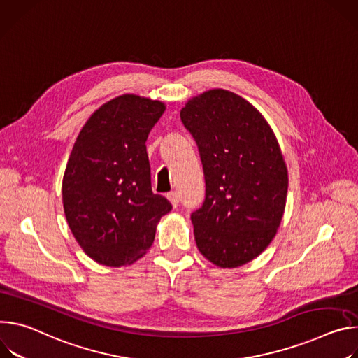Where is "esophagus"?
<instances>
[{"label": "esophagus", "instance_id": "obj_1", "mask_svg": "<svg viewBox=\"0 0 358 358\" xmlns=\"http://www.w3.org/2000/svg\"><path fill=\"white\" fill-rule=\"evenodd\" d=\"M168 199L171 201V203H172L173 208H176V206L179 205V194H178L176 192H169V193H168Z\"/></svg>", "mask_w": 358, "mask_h": 358}]
</instances>
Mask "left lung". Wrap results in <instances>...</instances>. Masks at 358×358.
Listing matches in <instances>:
<instances>
[{
    "mask_svg": "<svg viewBox=\"0 0 358 358\" xmlns=\"http://www.w3.org/2000/svg\"><path fill=\"white\" fill-rule=\"evenodd\" d=\"M205 173V201L190 215L199 252L239 267L257 257L280 226L287 168L271 128L242 96L212 90L180 110Z\"/></svg>",
    "mask_w": 358,
    "mask_h": 358,
    "instance_id": "left-lung-1",
    "label": "left lung"
}]
</instances>
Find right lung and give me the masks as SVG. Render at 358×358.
I'll use <instances>...</instances> for the list:
<instances>
[{
    "mask_svg": "<svg viewBox=\"0 0 358 358\" xmlns=\"http://www.w3.org/2000/svg\"><path fill=\"white\" fill-rule=\"evenodd\" d=\"M164 112L159 101L117 96L92 113L72 148L64 210L76 242L99 264L119 267L142 257L156 223L172 209L152 192L145 145Z\"/></svg>",
    "mask_w": 358,
    "mask_h": 358,
    "instance_id": "right-lung-1",
    "label": "right lung"
}]
</instances>
